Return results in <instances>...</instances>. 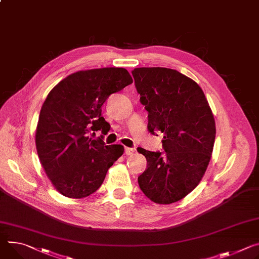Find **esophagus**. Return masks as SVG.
<instances>
[{
	"label": "esophagus",
	"mask_w": 259,
	"mask_h": 259,
	"mask_svg": "<svg viewBox=\"0 0 259 259\" xmlns=\"http://www.w3.org/2000/svg\"><path fill=\"white\" fill-rule=\"evenodd\" d=\"M135 153V149L133 148H125V154L126 155H133Z\"/></svg>",
	"instance_id": "obj_1"
}]
</instances>
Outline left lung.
<instances>
[{"mask_svg":"<svg viewBox=\"0 0 259 259\" xmlns=\"http://www.w3.org/2000/svg\"><path fill=\"white\" fill-rule=\"evenodd\" d=\"M148 129L163 133L161 152L138 148L147 169L138 177L145 195L159 204L181 200L201 181L213 153L216 126L201 88L177 70L163 67L132 71Z\"/></svg>","mask_w":259,"mask_h":259,"instance_id":"8db88e82","label":"left lung"}]
</instances>
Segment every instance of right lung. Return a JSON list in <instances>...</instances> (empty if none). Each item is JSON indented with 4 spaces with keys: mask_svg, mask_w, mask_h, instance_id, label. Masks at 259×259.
Wrapping results in <instances>:
<instances>
[{
    "mask_svg": "<svg viewBox=\"0 0 259 259\" xmlns=\"http://www.w3.org/2000/svg\"><path fill=\"white\" fill-rule=\"evenodd\" d=\"M133 82L124 68L78 71L61 80L46 97L36 128V149L41 165L56 189L69 198L96 192L106 172L124 153L122 145L105 146L103 135L89 134L109 124L101 107L109 95Z\"/></svg>",
    "mask_w": 259,
    "mask_h": 259,
    "instance_id": "add662e5",
    "label": "right lung"
}]
</instances>
